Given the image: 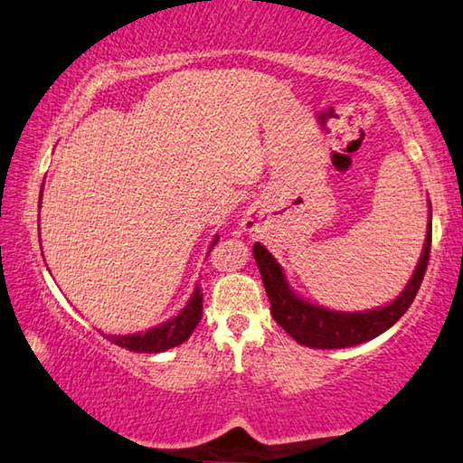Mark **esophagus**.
<instances>
[{"label":"esophagus","mask_w":463,"mask_h":463,"mask_svg":"<svg viewBox=\"0 0 463 463\" xmlns=\"http://www.w3.org/2000/svg\"><path fill=\"white\" fill-rule=\"evenodd\" d=\"M248 227H250V223H248Z\"/></svg>","instance_id":"esophagus-1"}]
</instances>
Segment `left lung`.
Masks as SVG:
<instances>
[{
	"mask_svg": "<svg viewBox=\"0 0 463 463\" xmlns=\"http://www.w3.org/2000/svg\"><path fill=\"white\" fill-rule=\"evenodd\" d=\"M431 207V205H429ZM429 252H431V215L427 223V236L420 252L419 264L412 272L407 287L392 303L372 311L344 313L331 311L326 307L305 301L288 287L282 266L262 244H254V258L262 274L266 295L270 298V311L274 321L301 345L317 347V350H339L352 347L384 334L399 321L417 297V290L423 282Z\"/></svg>",
	"mask_w": 463,
	"mask_h": 463,
	"instance_id": "8db88e82",
	"label": "left lung"
}]
</instances>
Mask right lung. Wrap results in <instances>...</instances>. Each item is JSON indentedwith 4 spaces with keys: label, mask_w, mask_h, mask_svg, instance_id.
<instances>
[{
    "label": "right lung",
    "mask_w": 463,
    "mask_h": 463,
    "mask_svg": "<svg viewBox=\"0 0 463 463\" xmlns=\"http://www.w3.org/2000/svg\"><path fill=\"white\" fill-rule=\"evenodd\" d=\"M40 203H43V193H40ZM219 236L211 241V248L217 244ZM209 248V250H211ZM203 315V293L201 288H194V293L191 295L189 303L184 305V309L181 313L175 315L173 319H168L160 326L152 327L146 331V334H132V335H108L111 344H116L119 347H126L129 352H137V354H160L166 352L170 347L181 345L183 342L191 337V334L197 327V323L201 321ZM105 337V334H101Z\"/></svg>",
    "instance_id": "obj_1"
}]
</instances>
